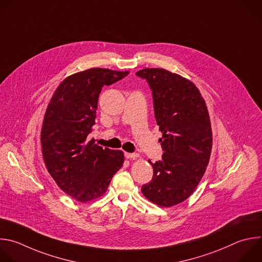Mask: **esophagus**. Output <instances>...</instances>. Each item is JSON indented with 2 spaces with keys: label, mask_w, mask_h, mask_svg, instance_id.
I'll return each instance as SVG.
<instances>
[{
  "label": "esophagus",
  "mask_w": 262,
  "mask_h": 262,
  "mask_svg": "<svg viewBox=\"0 0 262 262\" xmlns=\"http://www.w3.org/2000/svg\"><path fill=\"white\" fill-rule=\"evenodd\" d=\"M125 158L127 159H135V158H138L140 155L137 154V153H128V152H125Z\"/></svg>",
  "instance_id": "1"
}]
</instances>
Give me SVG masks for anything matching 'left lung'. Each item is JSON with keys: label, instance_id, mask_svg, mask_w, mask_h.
Masks as SVG:
<instances>
[{"label": "left lung", "instance_id": "8db88e82", "mask_svg": "<svg viewBox=\"0 0 262 262\" xmlns=\"http://www.w3.org/2000/svg\"><path fill=\"white\" fill-rule=\"evenodd\" d=\"M137 75L149 83L162 137V159L152 163L153 178L142 193L168 208L187 200L210 161L213 135L208 108L193 82L167 70L146 68Z\"/></svg>", "mask_w": 262, "mask_h": 262}]
</instances>
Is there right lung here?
<instances>
[{
    "label": "right lung",
    "mask_w": 262,
    "mask_h": 262,
    "mask_svg": "<svg viewBox=\"0 0 262 262\" xmlns=\"http://www.w3.org/2000/svg\"><path fill=\"white\" fill-rule=\"evenodd\" d=\"M128 73L92 68L72 74L57 86L47 106L41 129L43 159L57 186L77 202L101 198L123 165L121 150L103 149L87 141V136L96 123L102 87Z\"/></svg>",
    "instance_id": "add662e5"
}]
</instances>
